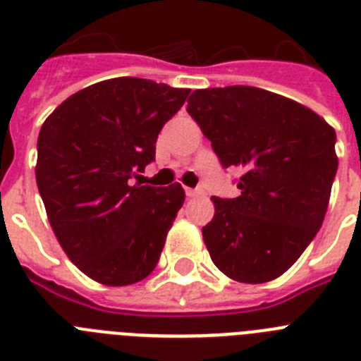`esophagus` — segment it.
<instances>
[{
    "instance_id": "esophagus-1",
    "label": "esophagus",
    "mask_w": 361,
    "mask_h": 361,
    "mask_svg": "<svg viewBox=\"0 0 361 361\" xmlns=\"http://www.w3.org/2000/svg\"><path fill=\"white\" fill-rule=\"evenodd\" d=\"M186 197H197V195H200V191L199 190H195V188H186Z\"/></svg>"
}]
</instances>
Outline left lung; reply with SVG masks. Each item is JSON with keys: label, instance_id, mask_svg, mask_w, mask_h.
Instances as JSON below:
<instances>
[{"label": "left lung", "instance_id": "1", "mask_svg": "<svg viewBox=\"0 0 361 361\" xmlns=\"http://www.w3.org/2000/svg\"><path fill=\"white\" fill-rule=\"evenodd\" d=\"M186 110L220 164L242 173L240 195L213 197L215 215L202 228L213 264L244 283L276 279L322 228L336 133L309 108L255 86L195 90Z\"/></svg>", "mask_w": 361, "mask_h": 361}]
</instances>
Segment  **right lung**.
<instances>
[{
    "label": "right lung",
    "instance_id": "1",
    "mask_svg": "<svg viewBox=\"0 0 361 361\" xmlns=\"http://www.w3.org/2000/svg\"><path fill=\"white\" fill-rule=\"evenodd\" d=\"M190 90L116 78L63 101L41 126L36 180L57 240L104 286L141 282L155 269L184 190L142 186L157 135Z\"/></svg>",
    "mask_w": 361,
    "mask_h": 361
}]
</instances>
